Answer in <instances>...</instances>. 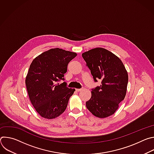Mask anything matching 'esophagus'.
Here are the masks:
<instances>
[{"instance_id":"34e87169","label":"esophagus","mask_w":154,"mask_h":154,"mask_svg":"<svg viewBox=\"0 0 154 154\" xmlns=\"http://www.w3.org/2000/svg\"><path fill=\"white\" fill-rule=\"evenodd\" d=\"M75 90H76V91H77V92H79V91H81L83 90V88H80V89H75Z\"/></svg>"}]
</instances>
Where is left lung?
Segmentation results:
<instances>
[{
    "mask_svg": "<svg viewBox=\"0 0 154 154\" xmlns=\"http://www.w3.org/2000/svg\"><path fill=\"white\" fill-rule=\"evenodd\" d=\"M82 55L94 82L102 81L100 86L92 89L91 97L86 102V108L97 118L113 115L127 92L128 74L122 61L101 48L91 49Z\"/></svg>",
    "mask_w": 154,
    "mask_h": 154,
    "instance_id": "left-lung-1",
    "label": "left lung"
}]
</instances>
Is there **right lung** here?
Wrapping results in <instances>:
<instances>
[{
	"label": "right lung",
	"instance_id": "1",
	"mask_svg": "<svg viewBox=\"0 0 154 154\" xmlns=\"http://www.w3.org/2000/svg\"><path fill=\"white\" fill-rule=\"evenodd\" d=\"M77 54L59 48L51 49L36 57L32 62L26 85L32 104L39 115L54 119L67 107L75 90L69 88L64 80L68 64Z\"/></svg>",
	"mask_w": 154,
	"mask_h": 154
}]
</instances>
